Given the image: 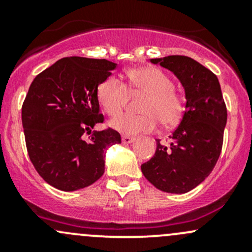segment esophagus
Masks as SVG:
<instances>
[{
    "instance_id": "1",
    "label": "esophagus",
    "mask_w": 252,
    "mask_h": 252,
    "mask_svg": "<svg viewBox=\"0 0 252 252\" xmlns=\"http://www.w3.org/2000/svg\"><path fill=\"white\" fill-rule=\"evenodd\" d=\"M135 141V138H131V136H128V135H123L122 136V142L123 144H131V142Z\"/></svg>"
}]
</instances>
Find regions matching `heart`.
<instances>
[{"instance_id":"b5f03b06","label":"heart","mask_w":252,"mask_h":252,"mask_svg":"<svg viewBox=\"0 0 252 252\" xmlns=\"http://www.w3.org/2000/svg\"><path fill=\"white\" fill-rule=\"evenodd\" d=\"M145 94L140 115L125 114L110 122L112 129L126 135H138L162 126H172L180 121L184 112V98L175 91L168 74L156 67L134 68L126 72V85L118 78H106L97 88V100L108 116L123 110L128 94Z\"/></svg>"}]
</instances>
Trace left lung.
Listing matches in <instances>:
<instances>
[{
	"label": "left lung",
	"instance_id": "left-lung-1",
	"mask_svg": "<svg viewBox=\"0 0 252 252\" xmlns=\"http://www.w3.org/2000/svg\"><path fill=\"white\" fill-rule=\"evenodd\" d=\"M150 62L171 70L185 91V112L169 145L156 140L154 157L141 172L164 192L185 194L202 183L215 168L223 145L227 107L218 78L187 56L152 58Z\"/></svg>",
	"mask_w": 252,
	"mask_h": 252
}]
</instances>
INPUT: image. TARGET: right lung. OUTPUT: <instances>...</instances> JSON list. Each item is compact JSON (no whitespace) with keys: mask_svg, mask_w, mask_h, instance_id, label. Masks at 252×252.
Masks as SVG:
<instances>
[{"mask_svg":"<svg viewBox=\"0 0 252 252\" xmlns=\"http://www.w3.org/2000/svg\"><path fill=\"white\" fill-rule=\"evenodd\" d=\"M117 63L65 57L35 77L22 107L30 161L45 182L62 191L94 184L105 173V151L121 144L113 129L93 130L102 123L97 88ZM84 133H91L89 141Z\"/></svg>","mask_w":252,"mask_h":252,"instance_id":"1","label":"right lung"}]
</instances>
